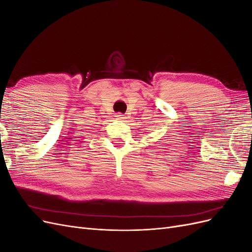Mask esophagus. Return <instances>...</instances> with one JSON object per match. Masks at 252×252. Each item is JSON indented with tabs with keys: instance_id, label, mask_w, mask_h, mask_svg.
Returning a JSON list of instances; mask_svg holds the SVG:
<instances>
[{
	"instance_id": "esophagus-1",
	"label": "esophagus",
	"mask_w": 252,
	"mask_h": 252,
	"mask_svg": "<svg viewBox=\"0 0 252 252\" xmlns=\"http://www.w3.org/2000/svg\"><path fill=\"white\" fill-rule=\"evenodd\" d=\"M116 119L121 120V121H123V120L125 119V117H124V114H122V113H117V114H116Z\"/></svg>"
}]
</instances>
